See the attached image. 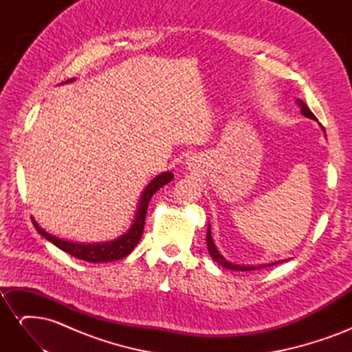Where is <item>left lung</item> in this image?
I'll return each instance as SVG.
<instances>
[{
    "mask_svg": "<svg viewBox=\"0 0 352 352\" xmlns=\"http://www.w3.org/2000/svg\"><path fill=\"white\" fill-rule=\"evenodd\" d=\"M296 104L298 107L301 109V114L308 117V119L311 120H317L316 116L310 111V109L307 107V104L302 101V100H296ZM324 131V127H323ZM207 248H208V252L211 255V258L214 260L216 263H219L220 265H223V267L226 269H230V270H239V272H247V270H255V269H260V267H270V265H274V264H279L282 261H278V263H272V264H264V265H258V267H254V265H238V264H233L230 261H228L223 255L219 252V250L216 248L214 242H212V238H211V230H210V225L207 228Z\"/></svg>",
    "mask_w": 352,
    "mask_h": 352,
    "instance_id": "obj_1",
    "label": "left lung"
}]
</instances>
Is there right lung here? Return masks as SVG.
Returning a JSON list of instances; mask_svg holds the SVG:
<instances>
[{"mask_svg": "<svg viewBox=\"0 0 352 352\" xmlns=\"http://www.w3.org/2000/svg\"><path fill=\"white\" fill-rule=\"evenodd\" d=\"M73 80H74V78L66 80V83L73 82ZM172 179H173L172 172H164L162 175L155 176L151 182L145 186L144 192L141 195V199H140V204H138V210H136L132 226L124 233V235H122L120 238H117L114 241H110V242H102V243L69 242L65 239H60L57 236H52L51 233L42 229L34 219H32V223H34V226L36 228L41 236H44L51 243H54L57 248L73 255V257H76L79 260H85L89 263H107V261L120 260V258H124L126 255H129L138 245V242L141 241V236L144 233L145 216H146L148 204H150V199L153 198V195L160 188L167 185Z\"/></svg>", "mask_w": 352, "mask_h": 352, "instance_id": "1", "label": "right lung"}]
</instances>
